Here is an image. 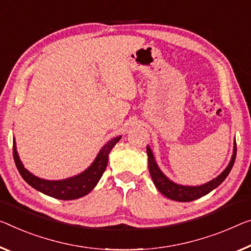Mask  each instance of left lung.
Listing matches in <instances>:
<instances>
[{
	"label": "left lung",
	"mask_w": 251,
	"mask_h": 251,
	"mask_svg": "<svg viewBox=\"0 0 251 251\" xmlns=\"http://www.w3.org/2000/svg\"><path fill=\"white\" fill-rule=\"evenodd\" d=\"M147 155H148V167L149 173L151 175L152 182L157 187V190L159 191L161 194L165 195L166 198L173 200V201H178V202H191L194 200H198L202 196L209 194L211 191H213L214 188H217L223 180L226 178V176L229 175V173L232 168L236 160L237 155V144L234 140L233 144V153L231 156L230 163L226 166L225 171L221 174L215 177L210 182L205 184L199 185V186H187V185H180L175 182H173L166 176L163 172L160 171V168L158 167L156 163L155 156H153L152 150L150 149L149 146H147Z\"/></svg>",
	"instance_id": "8db88e82"
}]
</instances>
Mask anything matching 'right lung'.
Instances as JSON below:
<instances>
[{"label":"right lung","mask_w":251,"mask_h":251,"mask_svg":"<svg viewBox=\"0 0 251 251\" xmlns=\"http://www.w3.org/2000/svg\"><path fill=\"white\" fill-rule=\"evenodd\" d=\"M121 137L122 136H119L107 141L99 151L93 163L85 171L65 179L49 180L40 178V177L31 174L28 169L25 168L22 161L20 160V157H19V153L17 151L15 140H13L14 163L17 165V168L22 176V178L30 186H32L34 190L58 200H65V201L66 200H76L87 195L96 186V184L99 183L100 178H101L106 168L110 151L112 150L115 144L120 140Z\"/></svg>","instance_id":"right-lung-1"}]
</instances>
